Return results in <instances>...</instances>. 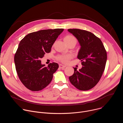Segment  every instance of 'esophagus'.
<instances>
[{
	"instance_id": "obj_1",
	"label": "esophagus",
	"mask_w": 123,
	"mask_h": 123,
	"mask_svg": "<svg viewBox=\"0 0 123 123\" xmlns=\"http://www.w3.org/2000/svg\"><path fill=\"white\" fill-rule=\"evenodd\" d=\"M59 67H60V68L63 69V68H64L65 67H66V66H65V65H62V64H59Z\"/></svg>"
}]
</instances>
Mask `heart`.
<instances>
[{
    "instance_id": "heart-1",
    "label": "heart",
    "mask_w": 123,
    "mask_h": 123,
    "mask_svg": "<svg viewBox=\"0 0 123 123\" xmlns=\"http://www.w3.org/2000/svg\"><path fill=\"white\" fill-rule=\"evenodd\" d=\"M64 40V41L68 42H75L76 43V42H77V40L75 38V37L73 36H71V35H68V36H67L66 37H65ZM71 57H72V56L70 55H59L57 57V59L58 61H60L62 63H66L68 61V60L69 59H71Z\"/></svg>"
}]
</instances>
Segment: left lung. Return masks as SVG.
I'll return each mask as SVG.
<instances>
[{
  "mask_svg": "<svg viewBox=\"0 0 123 123\" xmlns=\"http://www.w3.org/2000/svg\"><path fill=\"white\" fill-rule=\"evenodd\" d=\"M77 38L81 46L77 58L83 66L69 77L71 83L81 91H87L99 81L105 70L107 59V51L101 40L92 33L77 29H68Z\"/></svg>",
  "mask_w": 123,
  "mask_h": 123,
  "instance_id": "1",
  "label": "left lung"
}]
</instances>
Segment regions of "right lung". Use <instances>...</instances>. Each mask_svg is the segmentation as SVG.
Segmentation results:
<instances>
[{"label":"right lung","instance_id":"1","mask_svg":"<svg viewBox=\"0 0 123 123\" xmlns=\"http://www.w3.org/2000/svg\"><path fill=\"white\" fill-rule=\"evenodd\" d=\"M63 29L40 30L29 33L20 42L14 55L16 71L23 84L31 91H41L51 81L59 66L53 62L45 67L41 59L49 53Z\"/></svg>","mask_w":123,"mask_h":123}]
</instances>
